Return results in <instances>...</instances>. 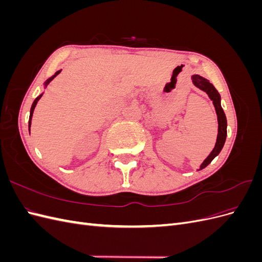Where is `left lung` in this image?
Here are the masks:
<instances>
[{
  "label": "left lung",
  "instance_id": "obj_1",
  "mask_svg": "<svg viewBox=\"0 0 262 262\" xmlns=\"http://www.w3.org/2000/svg\"><path fill=\"white\" fill-rule=\"evenodd\" d=\"M192 83L198 89L205 92L208 94L209 98L213 101L214 108H215L216 112V116H217V123H219V130H217V138H216V143L214 148L212 149V152L209 154V156L205 158L203 161V163L200 165L199 170L203 169L207 167V166L215 158L220 152L222 150L225 143L226 140V136H227V120H226V116L224 114V110L221 106V95L219 94V92L215 90L214 87L207 78H204L200 75L194 74L191 76Z\"/></svg>",
  "mask_w": 262,
  "mask_h": 262
}]
</instances>
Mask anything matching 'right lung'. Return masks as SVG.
Returning a JSON list of instances; mask_svg holds the SVG:
<instances>
[{
  "instance_id": "right-lung-1",
  "label": "right lung",
  "mask_w": 262,
  "mask_h": 262,
  "mask_svg": "<svg viewBox=\"0 0 262 262\" xmlns=\"http://www.w3.org/2000/svg\"><path fill=\"white\" fill-rule=\"evenodd\" d=\"M61 72V70H59L58 71V72H55L54 73V75H52L51 77H49L48 78V80H47L46 82H45V89H46V87L47 86H48V84L53 80V78L55 77V76H57L59 73ZM42 95H43V93L42 94H40V95H39V96L34 100V102H33V105H31V108H30V115H29V121H28V129H29V132H30V125H31V119H33V114H34V110H35V107H36V105H37V102L39 101V99H40L41 98V96H42Z\"/></svg>"
}]
</instances>
